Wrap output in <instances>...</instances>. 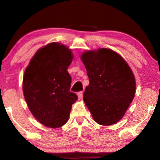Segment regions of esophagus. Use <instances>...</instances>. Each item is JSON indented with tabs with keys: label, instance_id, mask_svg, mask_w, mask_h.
I'll list each match as a JSON object with an SVG mask.
<instances>
[{
	"label": "esophagus",
	"instance_id": "obj_1",
	"mask_svg": "<svg viewBox=\"0 0 160 160\" xmlns=\"http://www.w3.org/2000/svg\"><path fill=\"white\" fill-rule=\"evenodd\" d=\"M82 96H83V92L82 91H80L78 93V99H82Z\"/></svg>",
	"mask_w": 160,
	"mask_h": 160
}]
</instances>
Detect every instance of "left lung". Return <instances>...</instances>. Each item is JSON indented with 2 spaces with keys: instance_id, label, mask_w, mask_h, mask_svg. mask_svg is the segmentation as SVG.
I'll return each mask as SVG.
<instances>
[{
  "instance_id": "left-lung-1",
  "label": "left lung",
  "mask_w": 160,
  "mask_h": 160,
  "mask_svg": "<svg viewBox=\"0 0 160 160\" xmlns=\"http://www.w3.org/2000/svg\"><path fill=\"white\" fill-rule=\"evenodd\" d=\"M90 84L83 99L97 123L109 126L121 120L134 98L135 80L126 61L109 48L82 53Z\"/></svg>"
}]
</instances>
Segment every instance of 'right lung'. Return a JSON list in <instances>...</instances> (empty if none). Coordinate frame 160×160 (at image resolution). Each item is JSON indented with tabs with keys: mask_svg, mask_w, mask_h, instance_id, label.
Returning <instances> with one entry per match:
<instances>
[{
	"mask_svg": "<svg viewBox=\"0 0 160 160\" xmlns=\"http://www.w3.org/2000/svg\"><path fill=\"white\" fill-rule=\"evenodd\" d=\"M72 58L66 46L50 43L37 51L25 71L22 88L27 104L34 118L48 128L63 126L78 99L70 91L68 68Z\"/></svg>",
	"mask_w": 160,
	"mask_h": 160,
	"instance_id": "right-lung-1",
	"label": "right lung"
}]
</instances>
